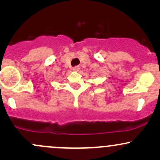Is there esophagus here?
Returning a JSON list of instances; mask_svg holds the SVG:
<instances>
[{
	"mask_svg": "<svg viewBox=\"0 0 160 160\" xmlns=\"http://www.w3.org/2000/svg\"><path fill=\"white\" fill-rule=\"evenodd\" d=\"M73 70H74V71H79V70H80V67H79V66H75V67L73 68Z\"/></svg>",
	"mask_w": 160,
	"mask_h": 160,
	"instance_id": "34e87169",
	"label": "esophagus"
}]
</instances>
